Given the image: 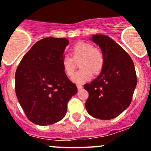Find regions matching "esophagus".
I'll return each mask as SVG.
<instances>
[{
    "label": "esophagus",
    "instance_id": "34e87169",
    "mask_svg": "<svg viewBox=\"0 0 151 151\" xmlns=\"http://www.w3.org/2000/svg\"><path fill=\"white\" fill-rule=\"evenodd\" d=\"M77 89H78L79 90H82V89L83 88V86H82V85H77Z\"/></svg>",
    "mask_w": 151,
    "mask_h": 151
}]
</instances>
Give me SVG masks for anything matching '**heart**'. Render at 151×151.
I'll return each mask as SVG.
<instances>
[{"label":"heart","mask_w":151,"mask_h":151,"mask_svg":"<svg viewBox=\"0 0 151 151\" xmlns=\"http://www.w3.org/2000/svg\"><path fill=\"white\" fill-rule=\"evenodd\" d=\"M71 55H64L61 60V65L66 75L72 76L75 71L76 62L80 61L79 66L81 69L72 77L73 82L82 83L91 79L93 73L98 74L104 64V55L101 50L93 47L87 42H78L71 48Z\"/></svg>","instance_id":"b5f03b06"}]
</instances>
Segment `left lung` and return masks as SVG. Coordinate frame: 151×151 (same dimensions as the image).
I'll return each mask as SVG.
<instances>
[{
	"instance_id": "8db88e82",
	"label": "left lung",
	"mask_w": 151,
	"mask_h": 151,
	"mask_svg": "<svg viewBox=\"0 0 151 151\" xmlns=\"http://www.w3.org/2000/svg\"><path fill=\"white\" fill-rule=\"evenodd\" d=\"M90 40L102 50L104 64L99 76L84 86L89 93L85 108L94 118L109 120L131 104L137 81L134 65L129 54L111 38L95 35Z\"/></svg>"
}]
</instances>
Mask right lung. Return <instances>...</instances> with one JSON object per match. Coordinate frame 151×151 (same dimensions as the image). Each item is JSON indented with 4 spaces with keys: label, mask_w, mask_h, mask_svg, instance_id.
Wrapping results in <instances>:
<instances>
[{
    "label": "right lung",
    "mask_w": 151,
    "mask_h": 151,
    "mask_svg": "<svg viewBox=\"0 0 151 151\" xmlns=\"http://www.w3.org/2000/svg\"><path fill=\"white\" fill-rule=\"evenodd\" d=\"M69 44L66 38L37 41L20 61L15 74L17 99L30 122L53 124L65 116L77 88L68 79L61 60Z\"/></svg>",
    "instance_id": "add662e5"
}]
</instances>
